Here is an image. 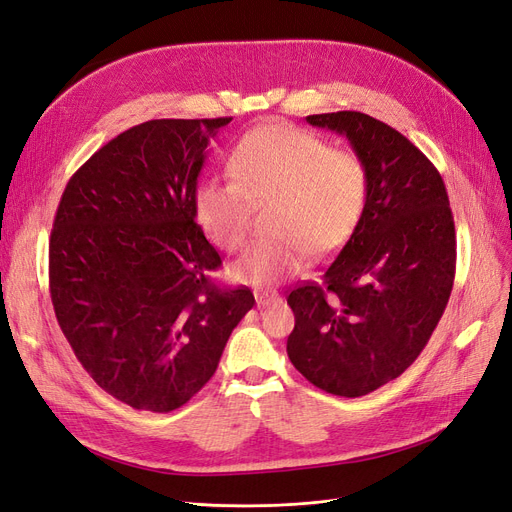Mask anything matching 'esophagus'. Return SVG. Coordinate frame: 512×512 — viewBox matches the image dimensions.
<instances>
[{"label": "esophagus", "mask_w": 512, "mask_h": 512, "mask_svg": "<svg viewBox=\"0 0 512 512\" xmlns=\"http://www.w3.org/2000/svg\"><path fill=\"white\" fill-rule=\"evenodd\" d=\"M254 296H256V305L258 307H267V305L279 301V294L277 292H254Z\"/></svg>", "instance_id": "esophagus-1"}]
</instances>
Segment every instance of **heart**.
<instances>
[{"mask_svg":"<svg viewBox=\"0 0 512 512\" xmlns=\"http://www.w3.org/2000/svg\"><path fill=\"white\" fill-rule=\"evenodd\" d=\"M228 182L195 188V218L224 250H237L254 207L267 203V233L233 262L237 281L267 288L303 269L307 256L337 252L354 235L368 199V173L354 152L292 125H264L239 139L226 163Z\"/></svg>","mask_w":512,"mask_h":512,"instance_id":"heart-1","label":"heart"}]
</instances>
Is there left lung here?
Listing matches in <instances>:
<instances>
[{
	"label": "left lung",
	"instance_id": "obj_1",
	"mask_svg": "<svg viewBox=\"0 0 512 512\" xmlns=\"http://www.w3.org/2000/svg\"><path fill=\"white\" fill-rule=\"evenodd\" d=\"M345 135L368 173L358 228L288 296V358L320 390L358 398L400 377L430 341L453 288L455 226L443 178L407 137L362 112L307 116Z\"/></svg>",
	"mask_w": 512,
	"mask_h": 512
}]
</instances>
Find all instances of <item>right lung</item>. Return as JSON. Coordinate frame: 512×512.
Segmentation results:
<instances>
[{
    "label": "right lung",
    "instance_id": "obj_1",
    "mask_svg": "<svg viewBox=\"0 0 512 512\" xmlns=\"http://www.w3.org/2000/svg\"><path fill=\"white\" fill-rule=\"evenodd\" d=\"M233 118L142 122L74 173L50 233V296L76 358L133 409H180L254 307L209 281L222 260L195 222L209 139Z\"/></svg>",
    "mask_w": 512,
    "mask_h": 512
}]
</instances>
